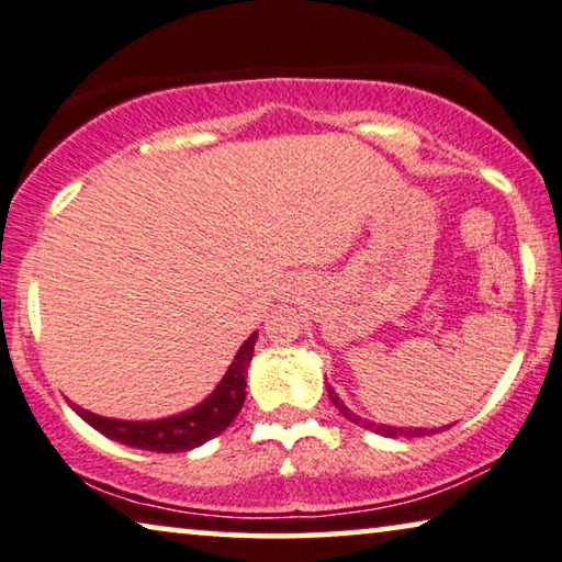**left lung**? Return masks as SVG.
<instances>
[{
    "label": "left lung",
    "mask_w": 562,
    "mask_h": 562,
    "mask_svg": "<svg viewBox=\"0 0 562 562\" xmlns=\"http://www.w3.org/2000/svg\"><path fill=\"white\" fill-rule=\"evenodd\" d=\"M328 396L335 404V408L348 418V422H353L358 426H363V429H373L375 434H383V437H422V434H426V429H398V426H386V424H371L366 422V418H361L358 414L350 412V408L342 404V401L338 398V393H335L330 386H328ZM429 434H437V429H431Z\"/></svg>",
    "instance_id": "obj_1"
}]
</instances>
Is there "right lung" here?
<instances>
[{
    "instance_id": "1",
    "label": "right lung",
    "mask_w": 562,
    "mask_h": 562,
    "mask_svg": "<svg viewBox=\"0 0 562 562\" xmlns=\"http://www.w3.org/2000/svg\"><path fill=\"white\" fill-rule=\"evenodd\" d=\"M257 333L249 335L239 353L234 356L232 366L224 373L220 386L212 391V396L201 401L199 406L189 412L176 414L169 418H156V422H121V418H105L90 414L86 408L75 406L82 422H88L93 429L105 434L108 439L121 441L125 447L158 451V454H176V451H189L201 443L214 439L237 418L241 404L247 398V368L255 353Z\"/></svg>"
}]
</instances>
